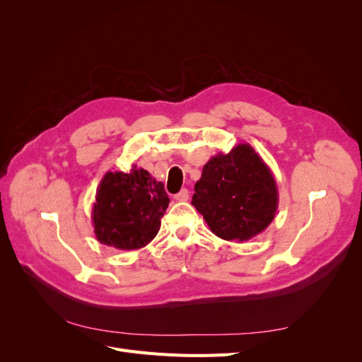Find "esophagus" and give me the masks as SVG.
I'll return each instance as SVG.
<instances>
[{"label": "esophagus", "instance_id": "34e87169", "mask_svg": "<svg viewBox=\"0 0 362 362\" xmlns=\"http://www.w3.org/2000/svg\"><path fill=\"white\" fill-rule=\"evenodd\" d=\"M175 201H180V202L189 201V190L187 189H182L180 193L175 194Z\"/></svg>", "mask_w": 362, "mask_h": 362}]
</instances>
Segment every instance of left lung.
Listing matches in <instances>:
<instances>
[{
	"label": "left lung",
	"mask_w": 362,
	"mask_h": 362,
	"mask_svg": "<svg viewBox=\"0 0 362 362\" xmlns=\"http://www.w3.org/2000/svg\"><path fill=\"white\" fill-rule=\"evenodd\" d=\"M278 204L275 177L249 144L208 160L192 201L213 234L238 243L264 231Z\"/></svg>",
	"instance_id": "1"
}]
</instances>
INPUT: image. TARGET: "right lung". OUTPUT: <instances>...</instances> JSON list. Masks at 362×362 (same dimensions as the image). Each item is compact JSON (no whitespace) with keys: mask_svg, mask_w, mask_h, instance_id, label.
<instances>
[{"mask_svg":"<svg viewBox=\"0 0 362 362\" xmlns=\"http://www.w3.org/2000/svg\"><path fill=\"white\" fill-rule=\"evenodd\" d=\"M168 205L164 184L148 170L133 166L128 173L107 172L92 208L95 237L120 250L144 247L160 231Z\"/></svg>","mask_w":362,"mask_h":362,"instance_id":"add662e5","label":"right lung"}]
</instances>
